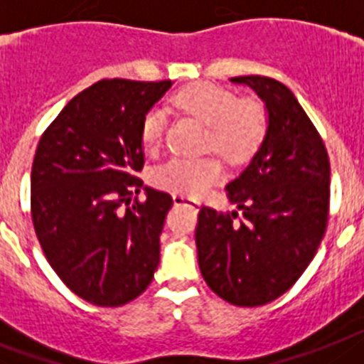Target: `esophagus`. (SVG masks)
I'll use <instances>...</instances> for the list:
<instances>
[{
  "label": "esophagus",
  "instance_id": "34e87169",
  "mask_svg": "<svg viewBox=\"0 0 364 364\" xmlns=\"http://www.w3.org/2000/svg\"><path fill=\"white\" fill-rule=\"evenodd\" d=\"M172 200H173V205H188V207H192L194 210L200 208V201H196L194 198H188V196L185 194H173Z\"/></svg>",
  "mask_w": 364,
  "mask_h": 364
}]
</instances>
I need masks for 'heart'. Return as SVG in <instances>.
<instances>
[{
    "label": "heart",
    "mask_w": 364,
    "mask_h": 364,
    "mask_svg": "<svg viewBox=\"0 0 364 364\" xmlns=\"http://www.w3.org/2000/svg\"><path fill=\"white\" fill-rule=\"evenodd\" d=\"M178 112L207 124L203 148L216 150L227 163L242 164L264 144L269 119L264 104L238 99L232 90L213 82H198L176 91L170 99ZM166 117L161 107H150L141 119V143L148 151L163 143ZM223 168L214 154L203 157H170L159 164L151 181L163 191L200 196L221 178Z\"/></svg>",
    "instance_id": "1"
}]
</instances>
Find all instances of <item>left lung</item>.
I'll return each instance as SVG.
<instances>
[{
    "label": "left lung",
    "mask_w": 364,
    "mask_h": 364,
    "mask_svg": "<svg viewBox=\"0 0 364 364\" xmlns=\"http://www.w3.org/2000/svg\"><path fill=\"white\" fill-rule=\"evenodd\" d=\"M267 106V137L251 164L225 186L242 213L201 207L198 262L208 287L229 304L273 302L304 273L330 214V157L295 95L269 77H235Z\"/></svg>",
    "instance_id": "8db88e82"
}]
</instances>
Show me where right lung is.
<instances>
[{
    "label": "right lung",
    "mask_w": 364,
    "mask_h": 364,
    "mask_svg": "<svg viewBox=\"0 0 364 364\" xmlns=\"http://www.w3.org/2000/svg\"><path fill=\"white\" fill-rule=\"evenodd\" d=\"M170 80L104 78L73 97L40 137L31 216L47 262L75 295L117 308L150 286L172 196L144 188L141 119Z\"/></svg>",
    "instance_id": "right-lung-1"
}]
</instances>
